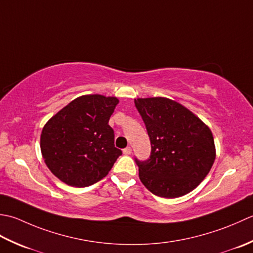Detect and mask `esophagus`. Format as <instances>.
Listing matches in <instances>:
<instances>
[{
    "label": "esophagus",
    "instance_id": "esophagus-1",
    "mask_svg": "<svg viewBox=\"0 0 253 253\" xmlns=\"http://www.w3.org/2000/svg\"><path fill=\"white\" fill-rule=\"evenodd\" d=\"M131 153H132V148L130 146H127L123 149V154H126V155H130Z\"/></svg>",
    "mask_w": 253,
    "mask_h": 253
}]
</instances>
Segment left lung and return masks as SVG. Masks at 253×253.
I'll return each mask as SVG.
<instances>
[{
	"instance_id": "left-lung-1",
	"label": "left lung",
	"mask_w": 253,
	"mask_h": 253,
	"mask_svg": "<svg viewBox=\"0 0 253 253\" xmlns=\"http://www.w3.org/2000/svg\"><path fill=\"white\" fill-rule=\"evenodd\" d=\"M134 104L145 123L152 147L146 161L135 158L142 183L162 198H178L192 191L215 161L209 126L168 98H137Z\"/></svg>"
}]
</instances>
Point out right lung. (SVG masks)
<instances>
[{
  "label": "right lung",
  "instance_id": "obj_1",
  "mask_svg": "<svg viewBox=\"0 0 253 253\" xmlns=\"http://www.w3.org/2000/svg\"><path fill=\"white\" fill-rule=\"evenodd\" d=\"M119 100L86 95L76 98L45 123L40 148L48 168L61 181L84 188L106 177L119 157L108 125Z\"/></svg>",
  "mask_w": 253,
  "mask_h": 253
}]
</instances>
